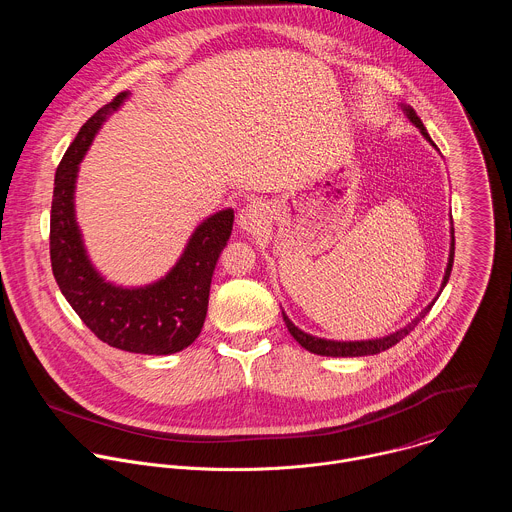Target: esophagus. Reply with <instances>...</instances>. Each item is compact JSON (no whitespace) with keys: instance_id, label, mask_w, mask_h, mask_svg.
<instances>
[{"instance_id":"esophagus-1","label":"esophagus","mask_w":512,"mask_h":512,"mask_svg":"<svg viewBox=\"0 0 512 512\" xmlns=\"http://www.w3.org/2000/svg\"><path fill=\"white\" fill-rule=\"evenodd\" d=\"M267 223V208L261 202H249L239 210V225L245 233H261Z\"/></svg>"}]
</instances>
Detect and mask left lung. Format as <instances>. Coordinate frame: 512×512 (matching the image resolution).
Listing matches in <instances>:
<instances>
[{
    "mask_svg": "<svg viewBox=\"0 0 512 512\" xmlns=\"http://www.w3.org/2000/svg\"><path fill=\"white\" fill-rule=\"evenodd\" d=\"M403 111L407 113V117H409V121L417 127V129H421V133H423V137L429 141V143H433L431 141V137H429V133H427V129L423 127V123H421V119L417 117V113L411 109V107H407V105H403ZM454 229H452V247H450V259H448V267H446V275H444V283H442V289L446 287V283H448V279H450V273H452V265H454ZM431 306H433V302L411 322V324H407L405 328H401V330H397L395 334H389V336H383V338H377V340H354V342H338V340H326V338H316V336H312V334H306V332H302L294 322H291L287 316H285V312H281L283 314V322H285V326H287V330H289V334L294 336L306 350H310V352H314V354H320V356H369V354H379V352H383V350H387V348H391V346H395L399 340H403L417 324H419V320L421 318H425V314L431 310Z\"/></svg>",
    "mask_w": 512,
    "mask_h": 512,
    "instance_id": "obj_1",
    "label": "left lung"
}]
</instances>
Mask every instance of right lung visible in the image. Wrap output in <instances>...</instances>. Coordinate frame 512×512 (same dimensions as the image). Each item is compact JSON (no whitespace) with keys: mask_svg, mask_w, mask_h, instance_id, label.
<instances>
[{"mask_svg":"<svg viewBox=\"0 0 512 512\" xmlns=\"http://www.w3.org/2000/svg\"><path fill=\"white\" fill-rule=\"evenodd\" d=\"M125 97L127 93H119L81 127L56 168L50 210L52 273L62 296L99 340L137 354H174L190 346L204 326L212 273L231 237L235 214L227 208L206 218L176 267L152 285L125 289L95 271L75 221V182L95 133Z\"/></svg>","mask_w":512,"mask_h":512,"instance_id":"1","label":"right lung"}]
</instances>
